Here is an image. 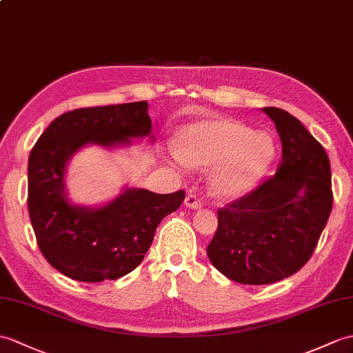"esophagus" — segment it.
<instances>
[{
  "instance_id": "esophagus-1",
  "label": "esophagus",
  "mask_w": 353,
  "mask_h": 353,
  "mask_svg": "<svg viewBox=\"0 0 353 353\" xmlns=\"http://www.w3.org/2000/svg\"><path fill=\"white\" fill-rule=\"evenodd\" d=\"M185 206H186V208H190V209L196 210V209H201V203H200V200H199V199H196L195 195H192V194H188V195H186V199H185Z\"/></svg>"
}]
</instances>
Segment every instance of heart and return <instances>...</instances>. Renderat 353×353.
I'll return each mask as SVG.
<instances>
[{
	"label": "heart",
	"instance_id": "obj_1",
	"mask_svg": "<svg viewBox=\"0 0 353 353\" xmlns=\"http://www.w3.org/2000/svg\"><path fill=\"white\" fill-rule=\"evenodd\" d=\"M275 153L266 132H251L232 119H203L186 126L179 147L171 145V159L179 167L210 168L208 183L219 199H237L251 191L265 176Z\"/></svg>",
	"mask_w": 353,
	"mask_h": 353
}]
</instances>
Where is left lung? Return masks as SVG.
<instances>
[{
  "instance_id": "8db88e82",
  "label": "left lung",
  "mask_w": 353,
  "mask_h": 353,
  "mask_svg": "<svg viewBox=\"0 0 353 353\" xmlns=\"http://www.w3.org/2000/svg\"><path fill=\"white\" fill-rule=\"evenodd\" d=\"M283 145L276 174L218 210L208 257L241 284L281 281L313 254L332 209L331 165L322 144L288 111L269 106Z\"/></svg>"
}]
</instances>
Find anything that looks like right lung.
I'll use <instances>...</instances> for the list:
<instances>
[{"label":"right lung","instance_id":"obj_1","mask_svg":"<svg viewBox=\"0 0 353 353\" xmlns=\"http://www.w3.org/2000/svg\"><path fill=\"white\" fill-rule=\"evenodd\" d=\"M152 135L145 101L93 106L57 117L28 158V212L39 248L49 265L77 281L117 280L141 263L161 221L179 209L183 191L154 194L125 186L101 206L72 203L65 171L87 145H130Z\"/></svg>","mask_w":353,"mask_h":353}]
</instances>
